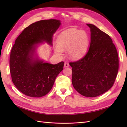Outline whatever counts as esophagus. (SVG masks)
<instances>
[{
    "mask_svg": "<svg viewBox=\"0 0 127 127\" xmlns=\"http://www.w3.org/2000/svg\"><path fill=\"white\" fill-rule=\"evenodd\" d=\"M69 66V64L67 63H65L64 64V68H67V67H68Z\"/></svg>",
    "mask_w": 127,
    "mask_h": 127,
    "instance_id": "34e87169",
    "label": "esophagus"
}]
</instances>
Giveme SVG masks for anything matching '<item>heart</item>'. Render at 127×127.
I'll return each mask as SVG.
<instances>
[{"instance_id":"obj_1","label":"heart","mask_w":127,"mask_h":127,"mask_svg":"<svg viewBox=\"0 0 127 127\" xmlns=\"http://www.w3.org/2000/svg\"><path fill=\"white\" fill-rule=\"evenodd\" d=\"M89 41V36L85 30L67 29L58 36V45L55 46L54 51L58 56L61 57L63 50L67 49V54L70 59L78 60L86 53Z\"/></svg>"}]
</instances>
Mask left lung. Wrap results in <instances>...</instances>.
<instances>
[{
  "label": "left lung",
  "mask_w": 127,
  "mask_h": 127,
  "mask_svg": "<svg viewBox=\"0 0 127 127\" xmlns=\"http://www.w3.org/2000/svg\"><path fill=\"white\" fill-rule=\"evenodd\" d=\"M87 25L91 31L88 51L81 59L69 64L75 89L84 96L94 97L112 87L118 72L119 58L110 36L93 24Z\"/></svg>",
  "instance_id": "1"
}]
</instances>
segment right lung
I'll return each mask as SVG.
<instances>
[{
	"mask_svg": "<svg viewBox=\"0 0 127 127\" xmlns=\"http://www.w3.org/2000/svg\"><path fill=\"white\" fill-rule=\"evenodd\" d=\"M61 24L58 20H42L26 28L15 40L10 56L12 81L22 93L41 97L50 91L55 79L63 70V61L52 64L40 58L41 44L52 45L53 34Z\"/></svg>",
	"mask_w": 127,
	"mask_h": 127,
	"instance_id": "right-lung-1",
	"label": "right lung"
}]
</instances>
